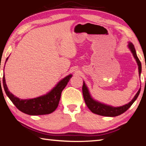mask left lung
<instances>
[{
	"instance_id": "8db88e82",
	"label": "left lung",
	"mask_w": 146,
	"mask_h": 146,
	"mask_svg": "<svg viewBox=\"0 0 146 146\" xmlns=\"http://www.w3.org/2000/svg\"><path fill=\"white\" fill-rule=\"evenodd\" d=\"M128 46H129V49H131V51L133 55L134 56L135 58L136 59V61H137V62L138 64V72H139V75H140V73H141V71H142L141 62H140V60L138 59V56L137 55V53H136L135 47L132 43H129ZM140 92V88L139 89V90L138 91L137 94L135 95V97L133 98V100L131 101L130 102H129L124 106H120V107L115 108L110 106L105 105L104 104L100 103L97 102V101L93 100V98H91L90 93H89L88 89L87 87H86L84 82L83 86H82V93H83L84 99L85 102L88 107V108L91 110V112L95 113V114L105 116V117H116V116L120 115L124 113L125 111H126L128 109L131 107V106L133 104V102L136 100V99H137L138 96L139 95Z\"/></svg>"
}]
</instances>
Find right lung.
<instances>
[{"mask_svg": "<svg viewBox=\"0 0 146 146\" xmlns=\"http://www.w3.org/2000/svg\"><path fill=\"white\" fill-rule=\"evenodd\" d=\"M8 59V57L6 58V62ZM71 77V75L66 76L57 84V85L50 92L45 95L32 99L25 100L20 99L9 91L6 86L4 75L2 78V82L7 96L18 110L29 115H41L50 114L56 110L60 99L62 91L65 88Z\"/></svg>", "mask_w": 146, "mask_h": 146, "instance_id": "add662e5", "label": "right lung"}]
</instances>
